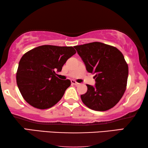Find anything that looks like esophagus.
<instances>
[{
	"label": "esophagus",
	"instance_id": "34e87169",
	"mask_svg": "<svg viewBox=\"0 0 148 148\" xmlns=\"http://www.w3.org/2000/svg\"><path fill=\"white\" fill-rule=\"evenodd\" d=\"M71 83L72 84H73V85H75V86H78L79 85V83L77 82H76L75 80H74V79H72V80H71Z\"/></svg>",
	"mask_w": 148,
	"mask_h": 148
}]
</instances>
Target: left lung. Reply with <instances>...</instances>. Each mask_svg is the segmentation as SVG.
<instances>
[{"label": "left lung", "instance_id": "8db88e82", "mask_svg": "<svg viewBox=\"0 0 148 148\" xmlns=\"http://www.w3.org/2000/svg\"><path fill=\"white\" fill-rule=\"evenodd\" d=\"M86 65L87 71L95 74V85L87 84L88 91L81 95L82 102L90 109L105 111L117 104L125 93L128 67L118 49L93 42L74 46Z\"/></svg>", "mask_w": 148, "mask_h": 148}]
</instances>
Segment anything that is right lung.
<instances>
[{"label":"right lung","instance_id":"1","mask_svg":"<svg viewBox=\"0 0 148 148\" xmlns=\"http://www.w3.org/2000/svg\"><path fill=\"white\" fill-rule=\"evenodd\" d=\"M76 51L72 47L42 45L22 56L19 62L16 82L23 99L39 109L52 107L61 99L71 84L70 79L56 76L66 60Z\"/></svg>","mask_w":148,"mask_h":148}]
</instances>
